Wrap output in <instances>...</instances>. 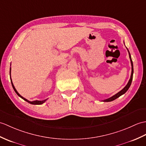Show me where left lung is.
Wrapping results in <instances>:
<instances>
[{"label": "left lung", "instance_id": "left-lung-1", "mask_svg": "<svg viewBox=\"0 0 146 146\" xmlns=\"http://www.w3.org/2000/svg\"><path fill=\"white\" fill-rule=\"evenodd\" d=\"M127 51L129 52V58H130V60H131V66H132V72H131V78L129 80L127 84H126V86H125L124 88L121 90L119 92H118L117 93H116V94H114V96H113L112 97L110 98H108V99L106 100H103V102H110V101H113L114 100L117 99V98H119V96H121V95H123V94H124L126 92V91L128 90V89L129 88V87L131 86V83H132V80H133V72H134V70H133V61H132V59H131V54L129 53V50L127 49Z\"/></svg>", "mask_w": 146, "mask_h": 146}]
</instances>
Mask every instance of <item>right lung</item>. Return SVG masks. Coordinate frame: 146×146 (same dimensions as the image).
Here are the masks:
<instances>
[{
    "mask_svg": "<svg viewBox=\"0 0 146 146\" xmlns=\"http://www.w3.org/2000/svg\"><path fill=\"white\" fill-rule=\"evenodd\" d=\"M11 68H10V76H11ZM11 83H12V85L13 88V90H14L15 92L17 93V95H18L19 96H20V97L21 98H22V99H23V100H25V101H27V102H28L29 103H30V104H43V103H45V101L47 100V99H46V100H42V101H38V100H36V101H29V100H27V99H25V98H23V96H22L21 95H20V94L17 92V91L16 90L15 88L14 87V86H13V84L12 81L11 77Z\"/></svg>",
    "mask_w": 146,
    "mask_h": 146,
    "instance_id": "right-lung-1",
    "label": "right lung"
}]
</instances>
